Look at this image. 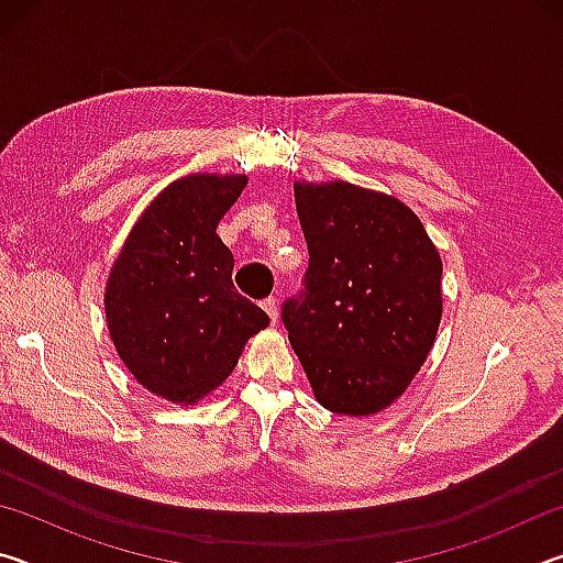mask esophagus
<instances>
[{
  "label": "esophagus",
  "mask_w": 563,
  "mask_h": 563,
  "mask_svg": "<svg viewBox=\"0 0 563 563\" xmlns=\"http://www.w3.org/2000/svg\"><path fill=\"white\" fill-rule=\"evenodd\" d=\"M263 310L268 312V318H271L273 322H278V300H275V298H265V300H263Z\"/></svg>",
  "instance_id": "34e87169"
}]
</instances>
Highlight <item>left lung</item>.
I'll use <instances>...</instances> for the list:
<instances>
[{"label":"left lung","mask_w":563,"mask_h":563,"mask_svg":"<svg viewBox=\"0 0 563 563\" xmlns=\"http://www.w3.org/2000/svg\"><path fill=\"white\" fill-rule=\"evenodd\" d=\"M310 251L305 288L283 325L318 402L375 415L405 393L442 320V261L424 225L393 196L332 180L295 184Z\"/></svg>","instance_id":"left-lung-1"}]
</instances>
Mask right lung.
Segmentation results:
<instances>
[{
	"mask_svg": "<svg viewBox=\"0 0 563 563\" xmlns=\"http://www.w3.org/2000/svg\"><path fill=\"white\" fill-rule=\"evenodd\" d=\"M245 176L178 178L151 201L113 263L103 308L123 365L170 402L194 405L233 373L271 318L233 285L216 228Z\"/></svg>",
	"mask_w": 563,
	"mask_h": 563,
	"instance_id": "1",
	"label": "right lung"
}]
</instances>
